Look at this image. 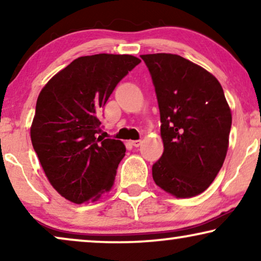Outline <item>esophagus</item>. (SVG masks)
<instances>
[{"instance_id": "esophagus-1", "label": "esophagus", "mask_w": 261, "mask_h": 261, "mask_svg": "<svg viewBox=\"0 0 261 261\" xmlns=\"http://www.w3.org/2000/svg\"><path fill=\"white\" fill-rule=\"evenodd\" d=\"M141 140H133V141H130V144L134 146V147H139V146L141 145Z\"/></svg>"}]
</instances>
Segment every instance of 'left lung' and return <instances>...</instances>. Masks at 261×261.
<instances>
[{
  "label": "left lung",
  "instance_id": "obj_1",
  "mask_svg": "<svg viewBox=\"0 0 261 261\" xmlns=\"http://www.w3.org/2000/svg\"><path fill=\"white\" fill-rule=\"evenodd\" d=\"M151 73L164 152L152 166L155 184L178 198L202 194L226 158L231 113L220 82L171 53L140 56Z\"/></svg>",
  "mask_w": 261,
  "mask_h": 261
}]
</instances>
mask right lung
Instances as JSON below:
<instances>
[{
  "instance_id": "1",
  "label": "right lung",
  "mask_w": 261,
  "mask_h": 261,
  "mask_svg": "<svg viewBox=\"0 0 261 261\" xmlns=\"http://www.w3.org/2000/svg\"><path fill=\"white\" fill-rule=\"evenodd\" d=\"M140 62L129 55L80 57L39 94L32 145L52 187L76 204L96 201L113 187L126 147L98 135L99 114L117 83Z\"/></svg>"
}]
</instances>
